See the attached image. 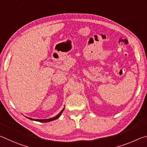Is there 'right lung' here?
I'll list each match as a JSON object with an SVG mask.
<instances>
[{"label":"right lung","mask_w":147,"mask_h":147,"mask_svg":"<svg viewBox=\"0 0 147 147\" xmlns=\"http://www.w3.org/2000/svg\"><path fill=\"white\" fill-rule=\"evenodd\" d=\"M63 110H64V109L62 110V111L59 113V114L57 115H56L55 117H52V118H50V119H32V118H30V117H28V119H31V120H35V121H39V122H42V123H46V122H50V121H53V120H55V119H57V118H59V117H60V115H61V114H62V112H63Z\"/></svg>","instance_id":"obj_1"}]
</instances>
